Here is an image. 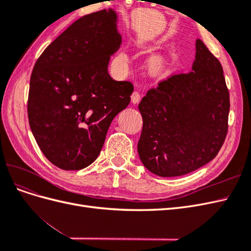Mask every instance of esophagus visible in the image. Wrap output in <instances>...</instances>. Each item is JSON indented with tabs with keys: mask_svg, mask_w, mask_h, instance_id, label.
Instances as JSON below:
<instances>
[{
	"mask_svg": "<svg viewBox=\"0 0 251 251\" xmlns=\"http://www.w3.org/2000/svg\"><path fill=\"white\" fill-rule=\"evenodd\" d=\"M131 100L133 103H138L141 100V94L138 92V91H134L132 96H131Z\"/></svg>",
	"mask_w": 251,
	"mask_h": 251,
	"instance_id": "34e87169",
	"label": "esophagus"
}]
</instances>
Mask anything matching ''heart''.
Listing matches in <instances>:
<instances>
[{"instance_id": "obj_1", "label": "heart", "mask_w": 251, "mask_h": 251, "mask_svg": "<svg viewBox=\"0 0 251 251\" xmlns=\"http://www.w3.org/2000/svg\"><path fill=\"white\" fill-rule=\"evenodd\" d=\"M119 58H120L121 60H126V55L125 54V53H120V54H119Z\"/></svg>"}]
</instances>
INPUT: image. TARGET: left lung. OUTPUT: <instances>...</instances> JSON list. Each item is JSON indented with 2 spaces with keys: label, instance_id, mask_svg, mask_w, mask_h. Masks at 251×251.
Segmentation results:
<instances>
[{
  "label": "left lung",
  "instance_id": "8db88e82",
  "mask_svg": "<svg viewBox=\"0 0 251 251\" xmlns=\"http://www.w3.org/2000/svg\"><path fill=\"white\" fill-rule=\"evenodd\" d=\"M229 107L222 66L197 40L192 71L159 81L138 105L141 162L160 177L182 176L208 163L225 141Z\"/></svg>",
  "mask_w": 251,
  "mask_h": 251
}]
</instances>
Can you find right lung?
Segmentation results:
<instances>
[{"instance_id":"1","label":"right lung","mask_w":251,"mask_h":251,"mask_svg":"<svg viewBox=\"0 0 251 251\" xmlns=\"http://www.w3.org/2000/svg\"><path fill=\"white\" fill-rule=\"evenodd\" d=\"M112 9L75 21L37 58L30 77L28 119L48 160L66 171L87 168L112 120L131 101L133 83L108 73L121 44Z\"/></svg>"}]
</instances>
